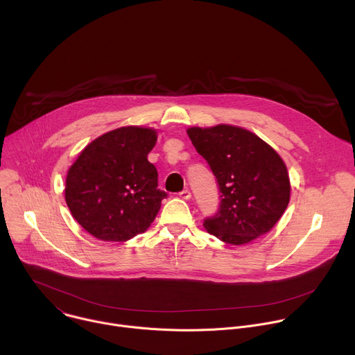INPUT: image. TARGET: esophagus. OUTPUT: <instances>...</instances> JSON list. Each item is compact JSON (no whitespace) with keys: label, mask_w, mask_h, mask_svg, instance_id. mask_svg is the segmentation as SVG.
<instances>
[{"label":"esophagus","mask_w":355,"mask_h":355,"mask_svg":"<svg viewBox=\"0 0 355 355\" xmlns=\"http://www.w3.org/2000/svg\"><path fill=\"white\" fill-rule=\"evenodd\" d=\"M180 198H182V199H189V198H191V192H189V189H184V191H181V192H180Z\"/></svg>","instance_id":"esophagus-1"}]
</instances>
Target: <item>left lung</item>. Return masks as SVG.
Instances as JSON below:
<instances>
[{"instance_id": "obj_1", "label": "left lung", "mask_w": 355, "mask_h": 355, "mask_svg": "<svg viewBox=\"0 0 355 355\" xmlns=\"http://www.w3.org/2000/svg\"><path fill=\"white\" fill-rule=\"evenodd\" d=\"M219 187V209L205 229L227 244H245L270 232L289 204V177L277 151L245 129L218 125L189 128Z\"/></svg>"}]
</instances>
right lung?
I'll list each match as a JSON object with an SVG mask.
<instances>
[{
    "label": "right lung",
    "mask_w": 355,
    "mask_h": 355,
    "mask_svg": "<svg viewBox=\"0 0 355 355\" xmlns=\"http://www.w3.org/2000/svg\"><path fill=\"white\" fill-rule=\"evenodd\" d=\"M156 130L126 126L91 141L70 167L66 202L74 219L94 237L126 241L155 220L167 192L147 155Z\"/></svg>",
    "instance_id": "add662e5"
}]
</instances>
